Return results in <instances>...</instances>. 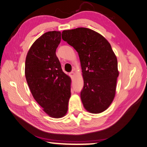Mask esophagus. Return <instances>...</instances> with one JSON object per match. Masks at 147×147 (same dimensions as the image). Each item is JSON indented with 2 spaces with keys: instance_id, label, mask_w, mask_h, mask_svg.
<instances>
[{
  "instance_id": "esophagus-1",
  "label": "esophagus",
  "mask_w": 147,
  "mask_h": 147,
  "mask_svg": "<svg viewBox=\"0 0 147 147\" xmlns=\"http://www.w3.org/2000/svg\"><path fill=\"white\" fill-rule=\"evenodd\" d=\"M69 75H70V76H71V78H73L75 76V73L74 72H71L69 73Z\"/></svg>"
}]
</instances>
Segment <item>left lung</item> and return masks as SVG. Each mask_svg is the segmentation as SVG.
I'll return each mask as SVG.
<instances>
[{
    "label": "left lung",
    "mask_w": 147,
    "mask_h": 147,
    "mask_svg": "<svg viewBox=\"0 0 147 147\" xmlns=\"http://www.w3.org/2000/svg\"><path fill=\"white\" fill-rule=\"evenodd\" d=\"M62 39L80 57L84 80L81 99L91 113H100L115 98L119 75L117 56L110 44L100 34L85 27L63 30Z\"/></svg>",
    "instance_id": "1"
}]
</instances>
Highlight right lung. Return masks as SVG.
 <instances>
[{"label":"right lung","mask_w":147,"mask_h":147,"mask_svg":"<svg viewBox=\"0 0 147 147\" xmlns=\"http://www.w3.org/2000/svg\"><path fill=\"white\" fill-rule=\"evenodd\" d=\"M59 31L44 33L27 53L25 76L34 98L49 117L65 116L71 97L69 76L64 73L56 54L61 39Z\"/></svg>","instance_id":"obj_1"}]
</instances>
